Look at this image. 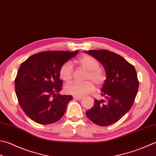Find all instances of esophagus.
Here are the masks:
<instances>
[{"label": "esophagus", "mask_w": 156, "mask_h": 156, "mask_svg": "<svg viewBox=\"0 0 156 156\" xmlns=\"http://www.w3.org/2000/svg\"><path fill=\"white\" fill-rule=\"evenodd\" d=\"M73 98L76 99V100H78V101H80V100H81L83 98H82V97H80V96H73Z\"/></svg>", "instance_id": "obj_1"}]
</instances>
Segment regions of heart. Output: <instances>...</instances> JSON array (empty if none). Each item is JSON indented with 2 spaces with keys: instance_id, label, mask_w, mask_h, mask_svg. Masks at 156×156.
Listing matches in <instances>:
<instances>
[{
  "instance_id": "obj_1",
  "label": "heart",
  "mask_w": 156,
  "mask_h": 156,
  "mask_svg": "<svg viewBox=\"0 0 156 156\" xmlns=\"http://www.w3.org/2000/svg\"><path fill=\"white\" fill-rule=\"evenodd\" d=\"M77 62L82 68L87 70L84 83H71L65 86V92L75 96H83L92 92L94 90V83L97 86H101L107 80L105 72L100 69L98 60L90 55H86L77 60ZM60 78L66 82L72 80L73 69L69 62L64 63L60 69Z\"/></svg>"
}]
</instances>
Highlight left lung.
<instances>
[{
  "label": "left lung",
  "instance_id": "left-lung-1",
  "mask_svg": "<svg viewBox=\"0 0 156 156\" xmlns=\"http://www.w3.org/2000/svg\"><path fill=\"white\" fill-rule=\"evenodd\" d=\"M86 53L103 65L107 75L101 90L105 99H95L86 115L97 125L110 126L119 121L134 103L139 83L136 71L133 64L114 52L100 49Z\"/></svg>",
  "mask_w": 156,
  "mask_h": 156
}]
</instances>
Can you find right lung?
<instances>
[{
    "label": "right lung",
    "instance_id": "obj_1",
    "mask_svg": "<svg viewBox=\"0 0 156 156\" xmlns=\"http://www.w3.org/2000/svg\"><path fill=\"white\" fill-rule=\"evenodd\" d=\"M78 52L42 51L21 64L15 79V90L20 106L32 121L50 124L64 115L73 96L58 94L63 84L60 69Z\"/></svg>",
    "mask_w": 156,
    "mask_h": 156
}]
</instances>
